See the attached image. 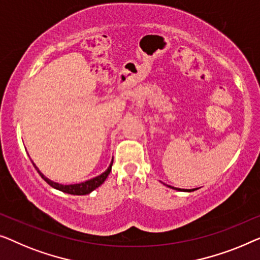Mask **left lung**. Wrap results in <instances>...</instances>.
<instances>
[{
	"label": "left lung",
	"mask_w": 260,
	"mask_h": 260,
	"mask_svg": "<svg viewBox=\"0 0 260 260\" xmlns=\"http://www.w3.org/2000/svg\"><path fill=\"white\" fill-rule=\"evenodd\" d=\"M172 188H174V187H172ZM174 189H175V188H174ZM179 191H184V189L180 188V189H179ZM193 191H194V189H193ZM188 192H191V191H188Z\"/></svg>",
	"instance_id": "1"
}]
</instances>
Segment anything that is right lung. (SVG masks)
I'll list each match as a JSON object with an SVG mask.
<instances>
[{
    "label": "right lung",
    "instance_id": "1",
    "mask_svg": "<svg viewBox=\"0 0 260 260\" xmlns=\"http://www.w3.org/2000/svg\"><path fill=\"white\" fill-rule=\"evenodd\" d=\"M31 162H32V165H34L35 170L39 172L40 175H41V178L43 179V180H45L46 182H48V184L52 186V187L56 188V189H58V191H61V192L68 193V194H73V196H85V194H89L90 192H93L95 188H98L99 186L104 184L105 180H106V178L108 177L109 172H111V170H112V165H113V160H112L111 165L108 166V168L104 172V173H101L100 175H98V177H95V178L89 179V180L80 182V184L62 185V184H58V182L50 180V179L45 177V175L41 173V171L39 170L38 166L35 165L32 160H31Z\"/></svg>",
    "mask_w": 260,
    "mask_h": 260
}]
</instances>
